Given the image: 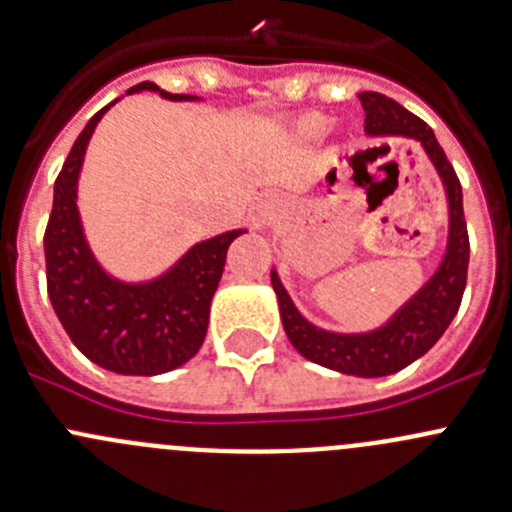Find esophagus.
<instances>
[{
	"label": "esophagus",
	"instance_id": "obj_1",
	"mask_svg": "<svg viewBox=\"0 0 512 512\" xmlns=\"http://www.w3.org/2000/svg\"><path fill=\"white\" fill-rule=\"evenodd\" d=\"M257 213H260L262 223H270L272 215H275V203H272V200H265V203H260Z\"/></svg>",
	"mask_w": 512,
	"mask_h": 512
}]
</instances>
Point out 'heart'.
<instances>
[{
    "label": "heart",
    "mask_w": 512,
    "mask_h": 512,
    "mask_svg": "<svg viewBox=\"0 0 512 512\" xmlns=\"http://www.w3.org/2000/svg\"><path fill=\"white\" fill-rule=\"evenodd\" d=\"M329 128H332V121L322 113H307V116L297 118V123H294V133L302 141H317V138L327 136Z\"/></svg>",
    "instance_id": "obj_1"
}]
</instances>
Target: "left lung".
<instances>
[{
    "mask_svg": "<svg viewBox=\"0 0 512 512\" xmlns=\"http://www.w3.org/2000/svg\"><path fill=\"white\" fill-rule=\"evenodd\" d=\"M364 106V131L369 136H404L414 138L423 146L426 156L431 158L433 168L438 170L446 188L448 198V245L441 265L426 282L384 327L364 334H337L327 329L314 327L312 322L299 314L294 302L289 299L280 275L272 270V287H275L277 302H280V317L285 324L287 339L304 359L314 361L327 369L342 371V374L364 376H389L409 366L418 356H423L456 317L461 307L463 289L468 277V227L463 218V190L456 170L448 163L446 153L438 146L436 136L423 123L421 118L406 111L394 98L364 91L359 94ZM329 183H334V170L327 175Z\"/></svg>",
    "mask_w": 512,
    "mask_h": 512,
    "instance_id": "left-lung-1",
    "label": "left lung"
}]
</instances>
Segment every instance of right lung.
<instances>
[{"instance_id":"right-lung-1","label":"right lung","mask_w":512,"mask_h":512,"mask_svg":"<svg viewBox=\"0 0 512 512\" xmlns=\"http://www.w3.org/2000/svg\"><path fill=\"white\" fill-rule=\"evenodd\" d=\"M138 91H156L168 101H198V96L168 94L153 81L133 86L128 94ZM113 103L86 123L54 183V208L44 232L46 289L61 327L81 354L116 374L156 376L183 366L203 347L227 247L247 230L198 242L156 280L121 282L108 275L86 242L76 190L86 146Z\"/></svg>"}]
</instances>
